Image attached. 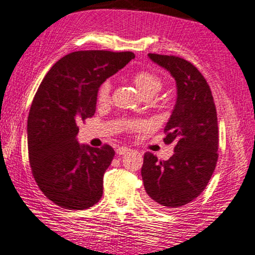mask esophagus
<instances>
[{
	"mask_svg": "<svg viewBox=\"0 0 255 255\" xmlns=\"http://www.w3.org/2000/svg\"><path fill=\"white\" fill-rule=\"evenodd\" d=\"M129 150H130L129 148H127V147H119L117 149V154L118 155H124V154L128 153Z\"/></svg>",
	"mask_w": 255,
	"mask_h": 255,
	"instance_id": "34e87169",
	"label": "esophagus"
}]
</instances>
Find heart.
<instances>
[{
	"label": "heart",
	"mask_w": 255,
	"mask_h": 255,
	"mask_svg": "<svg viewBox=\"0 0 255 255\" xmlns=\"http://www.w3.org/2000/svg\"><path fill=\"white\" fill-rule=\"evenodd\" d=\"M131 81L135 85V87L138 89V92L141 93V95L146 99L153 98L154 95H156L157 93L162 89L163 81L162 79L157 75L156 73L151 72V70H140V72L135 73L131 76ZM112 94V82L109 80H106L100 85L98 89V102L100 105L108 104L109 100H111ZM124 129L127 131H134L137 129H141L143 127V124L140 121H133L128 120L125 121L124 124Z\"/></svg>",
	"instance_id": "heart-1"
}]
</instances>
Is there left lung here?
Masks as SVG:
<instances>
[{
    "mask_svg": "<svg viewBox=\"0 0 255 255\" xmlns=\"http://www.w3.org/2000/svg\"><path fill=\"white\" fill-rule=\"evenodd\" d=\"M172 74L178 86L175 108L165 127V143H174L167 161L147 151L141 168L143 186L157 207L178 208L204 192L218 161L219 129L214 99L194 64L174 55L148 54Z\"/></svg>",
    "mask_w": 255,
    "mask_h": 255,
    "instance_id": "left-lung-1",
    "label": "left lung"
}]
</instances>
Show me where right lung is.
<instances>
[{"label": "right lung", "instance_id": "right-lung-1", "mask_svg": "<svg viewBox=\"0 0 255 255\" xmlns=\"http://www.w3.org/2000/svg\"><path fill=\"white\" fill-rule=\"evenodd\" d=\"M134 57L131 51H74L38 87L28 117L29 163L42 193L60 207L82 211L101 199L115 151L109 144L80 146L77 125L95 114L100 85Z\"/></svg>", "mask_w": 255, "mask_h": 255}]
</instances>
